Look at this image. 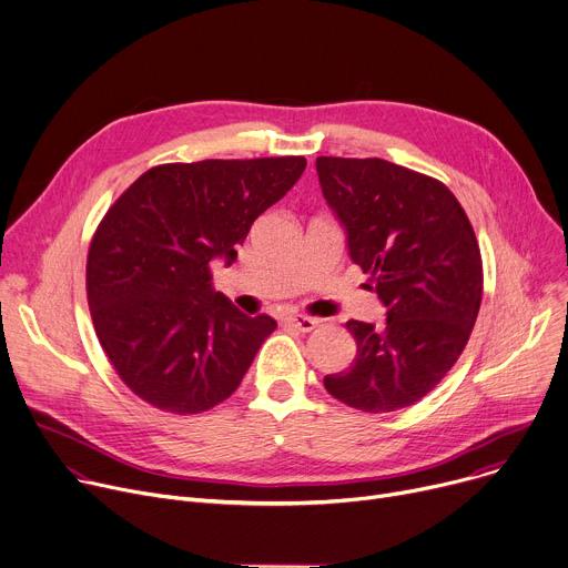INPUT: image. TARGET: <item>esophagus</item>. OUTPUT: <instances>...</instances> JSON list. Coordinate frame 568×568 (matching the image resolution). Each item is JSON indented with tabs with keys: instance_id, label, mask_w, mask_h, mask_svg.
I'll return each instance as SVG.
<instances>
[{
	"instance_id": "1",
	"label": "esophagus",
	"mask_w": 568,
	"mask_h": 568,
	"mask_svg": "<svg viewBox=\"0 0 568 568\" xmlns=\"http://www.w3.org/2000/svg\"><path fill=\"white\" fill-rule=\"evenodd\" d=\"M285 324L296 328V331H301V333H311V331H315L320 326V320L307 317V315H287Z\"/></svg>"
}]
</instances>
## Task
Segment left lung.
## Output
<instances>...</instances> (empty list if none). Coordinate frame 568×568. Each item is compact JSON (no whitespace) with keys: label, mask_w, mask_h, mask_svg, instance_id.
Returning a JSON list of instances; mask_svg holds the SVG:
<instances>
[{"label":"left lung","mask_w":568,"mask_h":568,"mask_svg":"<svg viewBox=\"0 0 568 568\" xmlns=\"http://www.w3.org/2000/svg\"><path fill=\"white\" fill-rule=\"evenodd\" d=\"M317 174L353 263L387 305L383 326L346 324L357 353L324 387L374 415L407 407L450 372L478 320L483 255L474 226L442 181L396 163L320 156Z\"/></svg>","instance_id":"1"}]
</instances>
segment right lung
I'll return each mask as SVG.
<instances>
[{
  "instance_id": "right-lung-1",
  "label": "right lung",
  "mask_w": 568,
  "mask_h": 568,
  "mask_svg": "<svg viewBox=\"0 0 568 568\" xmlns=\"http://www.w3.org/2000/svg\"><path fill=\"white\" fill-rule=\"evenodd\" d=\"M303 170V156L156 165L99 222L85 263L90 317L138 398L199 415L240 387L276 322L242 315L211 265L235 261L251 224Z\"/></svg>"
}]
</instances>
